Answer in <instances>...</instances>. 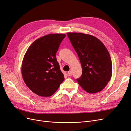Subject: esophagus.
Here are the masks:
<instances>
[{
    "label": "esophagus",
    "instance_id": "34e87169",
    "mask_svg": "<svg viewBox=\"0 0 131 131\" xmlns=\"http://www.w3.org/2000/svg\"><path fill=\"white\" fill-rule=\"evenodd\" d=\"M68 75H69V77H71L72 75V71H69V72H68Z\"/></svg>",
    "mask_w": 131,
    "mask_h": 131
}]
</instances>
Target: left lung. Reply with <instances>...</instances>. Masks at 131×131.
Returning <instances> with one entry per match:
<instances>
[{"label": "left lung", "instance_id": "1", "mask_svg": "<svg viewBox=\"0 0 131 131\" xmlns=\"http://www.w3.org/2000/svg\"><path fill=\"white\" fill-rule=\"evenodd\" d=\"M82 67V73L77 80L89 93L100 92L112 75L110 56L103 42L93 35L82 33H67Z\"/></svg>", "mask_w": 131, "mask_h": 131}]
</instances>
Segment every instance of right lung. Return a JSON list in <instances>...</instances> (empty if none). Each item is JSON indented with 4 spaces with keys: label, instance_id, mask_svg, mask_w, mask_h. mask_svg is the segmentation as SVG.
Here are the masks:
<instances>
[{
    "label": "right lung",
    "instance_id": "right-lung-1",
    "mask_svg": "<svg viewBox=\"0 0 131 131\" xmlns=\"http://www.w3.org/2000/svg\"><path fill=\"white\" fill-rule=\"evenodd\" d=\"M66 37L50 34L38 38L27 50L22 63V75L26 85L42 97L53 95L64 80L56 54Z\"/></svg>",
    "mask_w": 131,
    "mask_h": 131
}]
</instances>
